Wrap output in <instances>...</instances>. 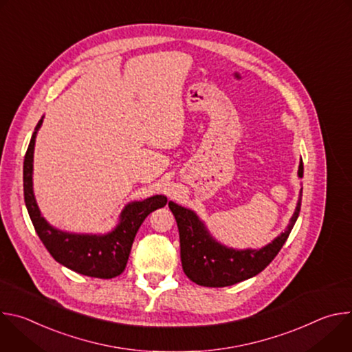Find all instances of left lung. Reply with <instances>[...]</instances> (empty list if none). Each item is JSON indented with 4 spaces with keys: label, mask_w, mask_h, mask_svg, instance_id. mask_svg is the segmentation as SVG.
<instances>
[{
    "label": "left lung",
    "mask_w": 352,
    "mask_h": 352,
    "mask_svg": "<svg viewBox=\"0 0 352 352\" xmlns=\"http://www.w3.org/2000/svg\"><path fill=\"white\" fill-rule=\"evenodd\" d=\"M298 175H304L300 160ZM300 197L289 226L272 243L259 250H234L216 242L196 214L175 204H168L178 226L181 262L189 280L204 287H227L248 280L265 270L285 243L300 212Z\"/></svg>",
    "instance_id": "1"
}]
</instances>
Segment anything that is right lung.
Returning a JSON list of instances; mask_svg holds the SVG:
<instances>
[{
	"mask_svg": "<svg viewBox=\"0 0 352 352\" xmlns=\"http://www.w3.org/2000/svg\"><path fill=\"white\" fill-rule=\"evenodd\" d=\"M41 122L43 120H40L34 128L23 162L25 204L33 227L50 255L65 267L83 276L97 278L117 277L125 270L131 248L140 224L150 213L166 206L167 197L156 195L144 199L143 202L129 204L121 214L118 227L103 236L72 235L54 230L41 217L32 188L34 139Z\"/></svg>",
	"mask_w": 352,
	"mask_h": 352,
	"instance_id": "right-lung-1",
	"label": "right lung"
}]
</instances>
